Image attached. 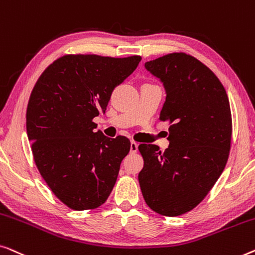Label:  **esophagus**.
<instances>
[{
    "mask_svg": "<svg viewBox=\"0 0 255 255\" xmlns=\"http://www.w3.org/2000/svg\"><path fill=\"white\" fill-rule=\"evenodd\" d=\"M137 149H138L137 143H136L135 141H131L130 142V152L131 153H135L136 151H137Z\"/></svg>",
    "mask_w": 255,
    "mask_h": 255,
    "instance_id": "34e87169",
    "label": "esophagus"
}]
</instances>
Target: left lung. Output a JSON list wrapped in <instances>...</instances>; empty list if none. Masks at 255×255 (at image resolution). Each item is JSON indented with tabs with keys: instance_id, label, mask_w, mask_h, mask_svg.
Here are the masks:
<instances>
[{
	"instance_id": "1",
	"label": "left lung",
	"mask_w": 255,
	"mask_h": 255,
	"mask_svg": "<svg viewBox=\"0 0 255 255\" xmlns=\"http://www.w3.org/2000/svg\"><path fill=\"white\" fill-rule=\"evenodd\" d=\"M162 82L166 99L159 120L170 123V145L139 144L143 198L163 216H179L206 198L227 165L232 119L227 91L194 56L171 53L144 64Z\"/></svg>"
}]
</instances>
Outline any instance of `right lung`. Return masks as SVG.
<instances>
[{
  "label": "right lung",
  "instance_id": "1",
  "mask_svg": "<svg viewBox=\"0 0 255 255\" xmlns=\"http://www.w3.org/2000/svg\"><path fill=\"white\" fill-rule=\"evenodd\" d=\"M141 59L64 55L46 68L31 92L26 131L34 163L51 191L70 209L98 208L116 185L130 141L95 131L93 118L105 113L114 88Z\"/></svg>",
  "mask_w": 255,
  "mask_h": 255
}]
</instances>
